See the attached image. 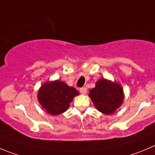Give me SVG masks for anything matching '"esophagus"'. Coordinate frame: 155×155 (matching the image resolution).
I'll use <instances>...</instances> for the list:
<instances>
[{
	"mask_svg": "<svg viewBox=\"0 0 155 155\" xmlns=\"http://www.w3.org/2000/svg\"><path fill=\"white\" fill-rule=\"evenodd\" d=\"M80 92L82 94H86L87 92V90L86 87H81L80 89Z\"/></svg>",
	"mask_w": 155,
	"mask_h": 155,
	"instance_id": "esophagus-1",
	"label": "esophagus"
}]
</instances>
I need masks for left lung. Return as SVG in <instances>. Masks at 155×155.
<instances>
[{
	"mask_svg": "<svg viewBox=\"0 0 155 155\" xmlns=\"http://www.w3.org/2000/svg\"><path fill=\"white\" fill-rule=\"evenodd\" d=\"M89 97L97 110L111 115L123 104L124 93L119 83L103 78L97 81L95 87L90 91Z\"/></svg>",
	"mask_w": 155,
	"mask_h": 155,
	"instance_id": "left-lung-1",
	"label": "left lung"
}]
</instances>
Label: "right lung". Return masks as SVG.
I'll return each mask as SVG.
<instances>
[{
	"mask_svg": "<svg viewBox=\"0 0 155 155\" xmlns=\"http://www.w3.org/2000/svg\"><path fill=\"white\" fill-rule=\"evenodd\" d=\"M79 95L74 87H69L61 81H47L38 91V101L46 113L59 115L68 109L74 97Z\"/></svg>",
	"mask_w": 155,
	"mask_h": 155,
	"instance_id": "right-lung-1",
	"label": "right lung"
}]
</instances>
